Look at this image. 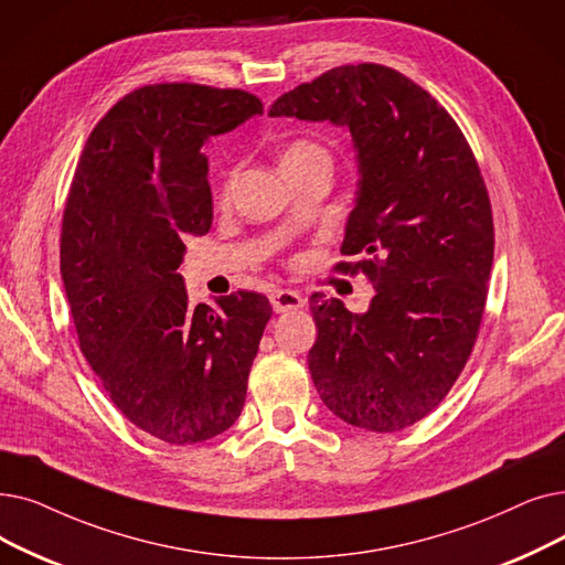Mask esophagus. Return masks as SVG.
Masks as SVG:
<instances>
[{
	"mask_svg": "<svg viewBox=\"0 0 565 565\" xmlns=\"http://www.w3.org/2000/svg\"><path fill=\"white\" fill-rule=\"evenodd\" d=\"M269 302H273V309L277 313H284V311H292V309H300L305 307V300L300 292L290 290V288H277L273 296H269Z\"/></svg>",
	"mask_w": 565,
	"mask_h": 565,
	"instance_id": "obj_1",
	"label": "esophagus"
}]
</instances>
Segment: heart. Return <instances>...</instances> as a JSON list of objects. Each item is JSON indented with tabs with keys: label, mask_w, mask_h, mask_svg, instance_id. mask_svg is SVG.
<instances>
[{
	"label": "heart",
	"mask_w": 565,
	"mask_h": 565,
	"mask_svg": "<svg viewBox=\"0 0 565 565\" xmlns=\"http://www.w3.org/2000/svg\"><path fill=\"white\" fill-rule=\"evenodd\" d=\"M311 159H328V152L323 150V147H318L309 140H296L286 147V152L281 157V166L302 163V161H311Z\"/></svg>",
	"instance_id": "1"
}]
</instances>
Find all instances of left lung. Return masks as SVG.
<instances>
[{"label":"left lung","mask_w":565,"mask_h":565,"mask_svg":"<svg viewBox=\"0 0 565 565\" xmlns=\"http://www.w3.org/2000/svg\"><path fill=\"white\" fill-rule=\"evenodd\" d=\"M267 115L349 129L358 161L341 254L360 260L337 269H362L376 296L364 313L309 298L318 395L353 427H411L448 395L484 311L494 224L471 147L434 96L381 64L330 68Z\"/></svg>","instance_id":"obj_1"}]
</instances>
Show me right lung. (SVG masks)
Instances as JSON below:
<instances>
[{
    "instance_id": "right-lung-1",
    "label": "right lung",
    "mask_w": 565,
    "mask_h": 565,
    "mask_svg": "<svg viewBox=\"0 0 565 565\" xmlns=\"http://www.w3.org/2000/svg\"><path fill=\"white\" fill-rule=\"evenodd\" d=\"M263 104L242 89L147 85L94 127L64 207L60 269L81 351L113 404L166 444H201L242 413L263 330L260 292L191 307L178 267L212 226L203 145Z\"/></svg>"
}]
</instances>
